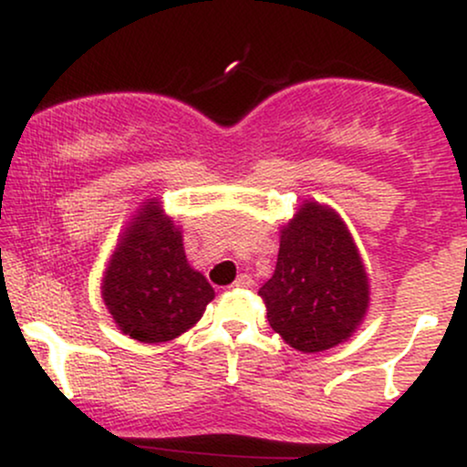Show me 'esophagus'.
<instances>
[{
  "label": "esophagus",
  "instance_id": "1",
  "mask_svg": "<svg viewBox=\"0 0 467 467\" xmlns=\"http://www.w3.org/2000/svg\"><path fill=\"white\" fill-rule=\"evenodd\" d=\"M254 285V281H252L250 275H239L237 281H234V287H252Z\"/></svg>",
  "mask_w": 467,
  "mask_h": 467
}]
</instances>
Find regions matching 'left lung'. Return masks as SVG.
<instances>
[{
  "instance_id": "8db88e82",
  "label": "left lung",
  "mask_w": 467,
  "mask_h": 467,
  "mask_svg": "<svg viewBox=\"0 0 467 467\" xmlns=\"http://www.w3.org/2000/svg\"><path fill=\"white\" fill-rule=\"evenodd\" d=\"M259 296L272 329L296 351L331 349L358 329L368 307V276L331 208L305 202L283 226L276 270Z\"/></svg>"
}]
</instances>
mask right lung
<instances>
[{
  "label": "right lung",
  "instance_id": "1",
  "mask_svg": "<svg viewBox=\"0 0 467 467\" xmlns=\"http://www.w3.org/2000/svg\"><path fill=\"white\" fill-rule=\"evenodd\" d=\"M215 289L186 261L182 230L144 202L111 254L103 301L122 334L140 342L173 340L202 318Z\"/></svg>",
  "mask_w": 467,
  "mask_h": 467
}]
</instances>
